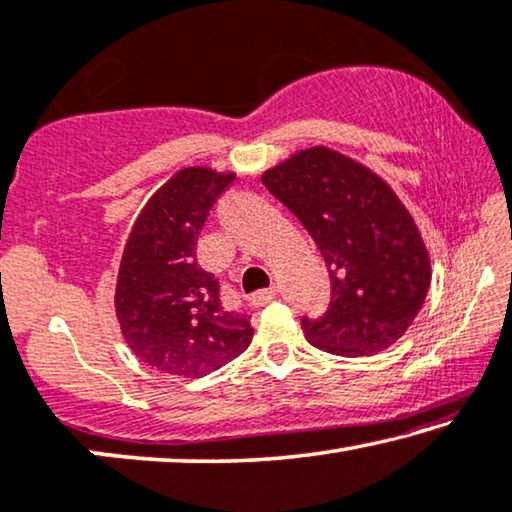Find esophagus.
I'll return each mask as SVG.
<instances>
[{"label":"esophagus","instance_id":"34e87169","mask_svg":"<svg viewBox=\"0 0 512 512\" xmlns=\"http://www.w3.org/2000/svg\"><path fill=\"white\" fill-rule=\"evenodd\" d=\"M278 296V287L276 285H271L269 289H259V292H255L253 296H250V305H253V308H262V305H266V303H271L273 299H276Z\"/></svg>","mask_w":512,"mask_h":512}]
</instances>
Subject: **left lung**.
I'll return each mask as SVG.
<instances>
[{"instance_id": "obj_1", "label": "left lung", "mask_w": 512, "mask_h": 512, "mask_svg": "<svg viewBox=\"0 0 512 512\" xmlns=\"http://www.w3.org/2000/svg\"><path fill=\"white\" fill-rule=\"evenodd\" d=\"M262 183L301 220L329 269V310L301 319L310 345L356 358L398 342L423 308L432 269L395 190L329 147L296 151L266 170Z\"/></svg>"}]
</instances>
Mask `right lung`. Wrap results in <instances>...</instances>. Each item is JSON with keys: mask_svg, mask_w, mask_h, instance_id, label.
Segmentation results:
<instances>
[{"mask_svg": "<svg viewBox=\"0 0 512 512\" xmlns=\"http://www.w3.org/2000/svg\"><path fill=\"white\" fill-rule=\"evenodd\" d=\"M234 172L183 167L137 213L121 255L114 310L126 345L151 368L204 377L243 354L250 317L220 303V285L197 264V239Z\"/></svg>", "mask_w": 512, "mask_h": 512, "instance_id": "right-lung-1", "label": "right lung"}]
</instances>
